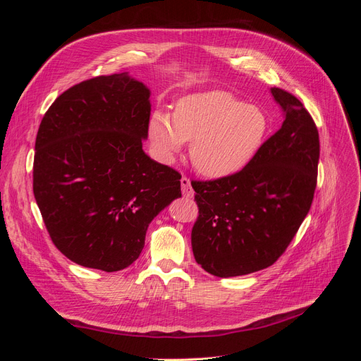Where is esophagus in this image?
<instances>
[{
	"label": "esophagus",
	"mask_w": 361,
	"mask_h": 361,
	"mask_svg": "<svg viewBox=\"0 0 361 361\" xmlns=\"http://www.w3.org/2000/svg\"><path fill=\"white\" fill-rule=\"evenodd\" d=\"M180 187H182L183 197L191 199L192 195H194V191H192V188H191V182H190V179H188L187 176H183V178L180 179Z\"/></svg>",
	"instance_id": "1"
}]
</instances>
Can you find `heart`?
<instances>
[{"instance_id":"1","label":"heart","mask_w":361,"mask_h":361,"mask_svg":"<svg viewBox=\"0 0 361 361\" xmlns=\"http://www.w3.org/2000/svg\"><path fill=\"white\" fill-rule=\"evenodd\" d=\"M149 133L162 159H170L190 141L194 167L207 178H224L244 169L257 154L268 118L260 108L245 105L232 93L209 92L183 97L174 113L157 110Z\"/></svg>"}]
</instances>
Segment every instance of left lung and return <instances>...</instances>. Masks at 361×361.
Segmentation results:
<instances>
[{
    "mask_svg": "<svg viewBox=\"0 0 361 361\" xmlns=\"http://www.w3.org/2000/svg\"><path fill=\"white\" fill-rule=\"evenodd\" d=\"M285 122L247 166L231 176L191 180L199 216L192 226L195 262L216 277L245 276L285 253L313 202L319 134L292 93L272 87Z\"/></svg>",
    "mask_w": 361,
    "mask_h": 361,
    "instance_id": "8db88e82",
    "label": "left lung"
}]
</instances>
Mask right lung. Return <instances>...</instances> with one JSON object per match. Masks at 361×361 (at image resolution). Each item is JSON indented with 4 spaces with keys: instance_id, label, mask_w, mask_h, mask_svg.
<instances>
[{
    "instance_id": "obj_1",
    "label": "right lung",
    "mask_w": 361,
    "mask_h": 361,
    "mask_svg": "<svg viewBox=\"0 0 361 361\" xmlns=\"http://www.w3.org/2000/svg\"><path fill=\"white\" fill-rule=\"evenodd\" d=\"M150 92L126 73L63 92L43 116L32 192L61 253L85 268H128L150 221L182 195L180 174L143 152Z\"/></svg>"
}]
</instances>
